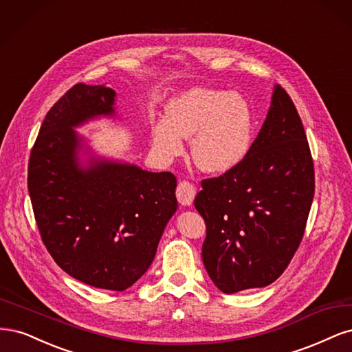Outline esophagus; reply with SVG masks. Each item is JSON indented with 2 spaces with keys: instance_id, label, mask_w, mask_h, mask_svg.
Wrapping results in <instances>:
<instances>
[{
  "instance_id": "obj_1",
  "label": "esophagus",
  "mask_w": 352,
  "mask_h": 352,
  "mask_svg": "<svg viewBox=\"0 0 352 352\" xmlns=\"http://www.w3.org/2000/svg\"><path fill=\"white\" fill-rule=\"evenodd\" d=\"M177 199L183 206H190L192 200H195L196 196V187L192 186L188 181H179L177 186Z\"/></svg>"
}]
</instances>
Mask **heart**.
I'll return each instance as SVG.
<instances>
[{
  "label": "heart",
  "instance_id": "obj_1",
  "mask_svg": "<svg viewBox=\"0 0 352 352\" xmlns=\"http://www.w3.org/2000/svg\"><path fill=\"white\" fill-rule=\"evenodd\" d=\"M252 126L243 98L195 87L168 102L166 120L152 124L151 143L162 161H173L183 152V139H191L195 164L205 173L221 174L247 155Z\"/></svg>",
  "mask_w": 352,
  "mask_h": 352
}]
</instances>
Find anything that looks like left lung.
Masks as SVG:
<instances>
[{"label": "left lung", "instance_id": "obj_1", "mask_svg": "<svg viewBox=\"0 0 352 352\" xmlns=\"http://www.w3.org/2000/svg\"><path fill=\"white\" fill-rule=\"evenodd\" d=\"M314 197V166L301 118L279 85L243 161L201 181L195 206L206 223L203 265L222 292L262 288L296 254Z\"/></svg>", "mask_w": 352, "mask_h": 352}]
</instances>
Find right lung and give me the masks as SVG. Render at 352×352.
I'll return each mask as SVG.
<instances>
[{"instance_id":"1","label":"right lung","mask_w":352,"mask_h":352,"mask_svg":"<svg viewBox=\"0 0 352 352\" xmlns=\"http://www.w3.org/2000/svg\"><path fill=\"white\" fill-rule=\"evenodd\" d=\"M116 92L74 85L45 117L32 147L28 188L47 250L64 272L95 288L124 291L152 265L175 213L177 178L122 162L78 161L73 130L114 116Z\"/></svg>"}]
</instances>
